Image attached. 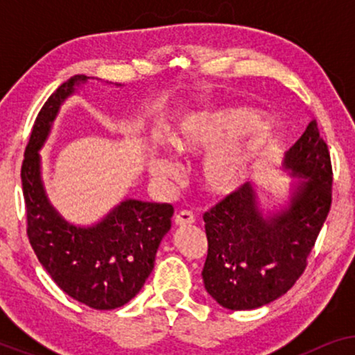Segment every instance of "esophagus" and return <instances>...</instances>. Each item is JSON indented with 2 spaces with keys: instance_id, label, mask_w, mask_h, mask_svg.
<instances>
[{
  "instance_id": "obj_1",
  "label": "esophagus",
  "mask_w": 355,
  "mask_h": 355,
  "mask_svg": "<svg viewBox=\"0 0 355 355\" xmlns=\"http://www.w3.org/2000/svg\"><path fill=\"white\" fill-rule=\"evenodd\" d=\"M174 223H176L178 226H187V225H192V223H196V216H193V213H192V211L182 210V211H179L176 216H174Z\"/></svg>"
}]
</instances>
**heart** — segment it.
I'll list each match as a JSON object with an SVG mask.
<instances>
[{"mask_svg":"<svg viewBox=\"0 0 355 355\" xmlns=\"http://www.w3.org/2000/svg\"><path fill=\"white\" fill-rule=\"evenodd\" d=\"M266 128L252 110L231 106L189 116L173 132L171 144L184 155L210 152L202 164L203 182L210 192L227 196L254 173ZM148 169L162 181L176 179L181 171L176 159L163 152H150Z\"/></svg>","mask_w":355,"mask_h":355,"instance_id":"b5f03b06","label":"heart"}]
</instances>
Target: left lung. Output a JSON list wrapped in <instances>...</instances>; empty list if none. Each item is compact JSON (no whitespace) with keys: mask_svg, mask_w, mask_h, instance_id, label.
<instances>
[{"mask_svg":"<svg viewBox=\"0 0 355 355\" xmlns=\"http://www.w3.org/2000/svg\"><path fill=\"white\" fill-rule=\"evenodd\" d=\"M283 164L291 176L302 178L284 210L263 215L247 182L203 215V284L225 309H259L288 293L304 273L331 208V158L317 121L286 152Z\"/></svg>","mask_w":355,"mask_h":355,"instance_id":"obj_1","label":"left lung"}]
</instances>
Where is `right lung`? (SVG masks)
Returning a JSON list of instances; mask_svg holds the SVG:
<instances>
[{
	"mask_svg": "<svg viewBox=\"0 0 355 355\" xmlns=\"http://www.w3.org/2000/svg\"><path fill=\"white\" fill-rule=\"evenodd\" d=\"M90 77H71L42 106L24 153L21 169L27 236L51 279L77 302L96 310L128 304L152 273L158 245L171 230L169 203L128 198L94 226L67 223L48 200L42 182L38 150L53 121L76 87Z\"/></svg>",
	"mask_w": 355,
	"mask_h": 355,
	"instance_id": "1",
	"label": "right lung"
}]
</instances>
